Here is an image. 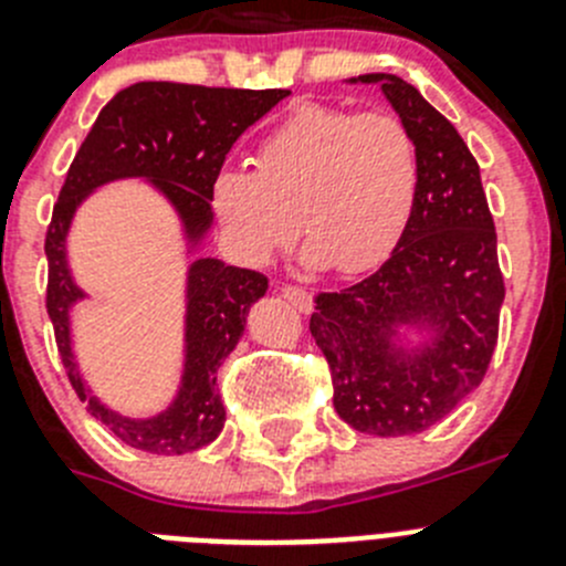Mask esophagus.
<instances>
[{
  "instance_id": "1",
  "label": "esophagus",
  "mask_w": 566,
  "mask_h": 566,
  "mask_svg": "<svg viewBox=\"0 0 566 566\" xmlns=\"http://www.w3.org/2000/svg\"><path fill=\"white\" fill-rule=\"evenodd\" d=\"M280 294H283V297H286L289 303L294 305V308L303 311V314H308V311L314 308V300H311V294L305 292V289H300V286H283V289H280Z\"/></svg>"
}]
</instances>
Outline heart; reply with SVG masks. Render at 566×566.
<instances>
[{"label":"heart","instance_id":"heart-1","mask_svg":"<svg viewBox=\"0 0 566 566\" xmlns=\"http://www.w3.org/2000/svg\"><path fill=\"white\" fill-rule=\"evenodd\" d=\"M421 188L415 139L385 112L305 103L263 137L255 168H224L212 210L238 255L263 266L300 230L303 263L359 274L401 241Z\"/></svg>","mask_w":566,"mask_h":566}]
</instances>
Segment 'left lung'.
<instances>
[{
  "mask_svg": "<svg viewBox=\"0 0 566 566\" xmlns=\"http://www.w3.org/2000/svg\"><path fill=\"white\" fill-rule=\"evenodd\" d=\"M415 139L421 188L378 272L319 294L311 336L325 354L334 407L356 432L401 438L438 423L489 370L505 300L480 165L443 114L398 75L370 72Z\"/></svg>",
  "mask_w": 566,
  "mask_h": 566,
  "instance_id": "left-lung-1",
  "label": "left lung"
}]
</instances>
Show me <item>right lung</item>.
<instances>
[{
	"mask_svg": "<svg viewBox=\"0 0 566 566\" xmlns=\"http://www.w3.org/2000/svg\"><path fill=\"white\" fill-rule=\"evenodd\" d=\"M292 95L289 90H210L193 83L139 81L117 92L97 114L61 188L46 230V314L61 361L90 415L123 443L151 454L199 452L219 438L227 412L216 373L235 350L252 303L269 280L252 269L201 255L212 230L210 185L235 139ZM139 178L171 205L186 238V347L177 396L148 419H132L103 405L82 378L71 347V308L88 295L69 266L71 221L83 200L112 180Z\"/></svg>",
	"mask_w": 566,
	"mask_h": 566,
	"instance_id": "right-lung-1",
	"label": "right lung"
}]
</instances>
